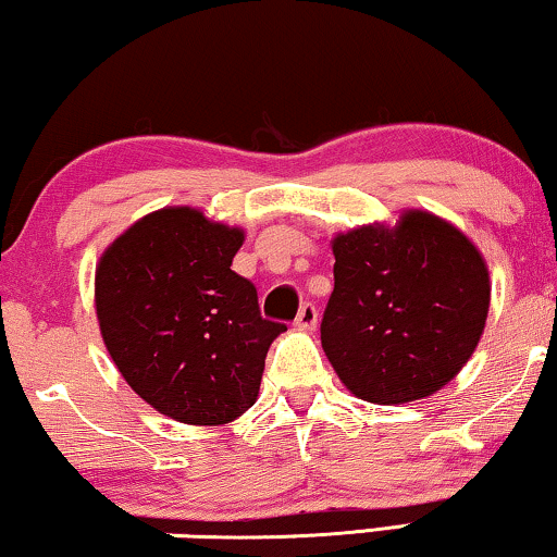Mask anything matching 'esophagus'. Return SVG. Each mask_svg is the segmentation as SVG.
Segmentation results:
<instances>
[{
    "label": "esophagus",
    "instance_id": "esophagus-1",
    "mask_svg": "<svg viewBox=\"0 0 557 557\" xmlns=\"http://www.w3.org/2000/svg\"><path fill=\"white\" fill-rule=\"evenodd\" d=\"M295 325L300 330H314V325H318V307H314L312 302H305L300 307V312H297Z\"/></svg>",
    "mask_w": 557,
    "mask_h": 557
}]
</instances>
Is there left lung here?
Wrapping results in <instances>:
<instances>
[{
  "instance_id": "8db88e82",
  "label": "left lung",
  "mask_w": 557,
  "mask_h": 557,
  "mask_svg": "<svg viewBox=\"0 0 557 557\" xmlns=\"http://www.w3.org/2000/svg\"><path fill=\"white\" fill-rule=\"evenodd\" d=\"M335 289L320 337L360 400L400 405L437 393L480 343L491 307L483 255L450 222L408 210L395 227L332 239Z\"/></svg>"
}]
</instances>
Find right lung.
<instances>
[{"mask_svg":"<svg viewBox=\"0 0 557 557\" xmlns=\"http://www.w3.org/2000/svg\"><path fill=\"white\" fill-rule=\"evenodd\" d=\"M245 232L193 207H164L107 247L95 275L102 339L127 385L187 425L252 408L282 322L264 320L232 270Z\"/></svg>","mask_w":557,"mask_h":557,"instance_id":"add662e5","label":"right lung"}]
</instances>
